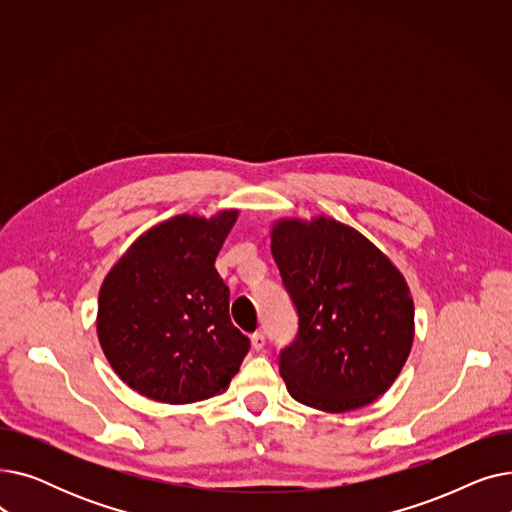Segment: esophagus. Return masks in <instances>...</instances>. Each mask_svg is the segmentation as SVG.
<instances>
[{
	"instance_id": "obj_1",
	"label": "esophagus",
	"mask_w": 512,
	"mask_h": 512,
	"mask_svg": "<svg viewBox=\"0 0 512 512\" xmlns=\"http://www.w3.org/2000/svg\"><path fill=\"white\" fill-rule=\"evenodd\" d=\"M251 342H253V348L255 351H263V346H265V334L259 330V332H255L253 336H251Z\"/></svg>"
}]
</instances>
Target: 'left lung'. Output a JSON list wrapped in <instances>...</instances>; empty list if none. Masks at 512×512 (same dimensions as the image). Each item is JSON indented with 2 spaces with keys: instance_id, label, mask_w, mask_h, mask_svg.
<instances>
[{
  "instance_id": "left-lung-1",
  "label": "left lung",
  "mask_w": 512,
  "mask_h": 512,
  "mask_svg": "<svg viewBox=\"0 0 512 512\" xmlns=\"http://www.w3.org/2000/svg\"><path fill=\"white\" fill-rule=\"evenodd\" d=\"M272 255L299 317L278 357L294 400L342 413L382 396L413 344V299L390 259L330 218L282 220Z\"/></svg>"
}]
</instances>
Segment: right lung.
I'll return each mask as SVG.
<instances>
[{
	"label": "right lung",
	"mask_w": 512,
	"mask_h": 512,
	"mask_svg": "<svg viewBox=\"0 0 512 512\" xmlns=\"http://www.w3.org/2000/svg\"><path fill=\"white\" fill-rule=\"evenodd\" d=\"M236 211L176 215L145 232L107 274L97 334L120 378L139 394L184 405L226 390L251 340L230 319L215 270Z\"/></svg>",
	"instance_id": "right-lung-1"
}]
</instances>
